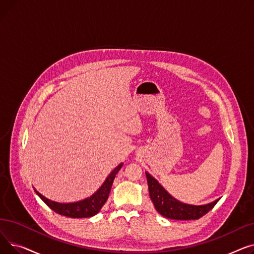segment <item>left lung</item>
<instances>
[{
    "mask_svg": "<svg viewBox=\"0 0 254 254\" xmlns=\"http://www.w3.org/2000/svg\"><path fill=\"white\" fill-rule=\"evenodd\" d=\"M148 182V190L151 201L159 214L170 219L190 220L198 219L204 216L213 207L216 205L219 198L205 205L185 204L174 196H172L161 183L151 176L148 172H145Z\"/></svg>",
    "mask_w": 254,
    "mask_h": 254,
    "instance_id": "8db88e82",
    "label": "left lung"
}]
</instances>
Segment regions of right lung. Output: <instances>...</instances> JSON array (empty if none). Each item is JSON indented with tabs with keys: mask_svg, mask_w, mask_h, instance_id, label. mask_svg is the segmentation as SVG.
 <instances>
[{
	"mask_svg": "<svg viewBox=\"0 0 254 254\" xmlns=\"http://www.w3.org/2000/svg\"><path fill=\"white\" fill-rule=\"evenodd\" d=\"M123 163H120L111 173L109 176L106 178L101 188L90 196L81 199V201L73 202V203H59L51 201V199L45 197L43 194L40 193L36 189V193L41 197L42 201L55 212L59 213L61 215L68 216L71 218H87L95 216L97 213L100 212L104 204L108 199L113 181L118 171L122 169Z\"/></svg>",
	"mask_w": 254,
	"mask_h": 254,
	"instance_id": "obj_1",
	"label": "right lung"
}]
</instances>
